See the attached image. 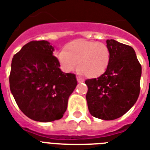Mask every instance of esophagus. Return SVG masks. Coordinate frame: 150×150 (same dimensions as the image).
Wrapping results in <instances>:
<instances>
[{"mask_svg":"<svg viewBox=\"0 0 150 150\" xmlns=\"http://www.w3.org/2000/svg\"><path fill=\"white\" fill-rule=\"evenodd\" d=\"M77 81L78 83H82V82H84V80L82 78H80L79 76H77Z\"/></svg>","mask_w":150,"mask_h":150,"instance_id":"obj_1","label":"esophagus"}]
</instances>
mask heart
<instances>
[{
  "label": "heart",
  "mask_w": 150,
  "mask_h": 150,
  "mask_svg": "<svg viewBox=\"0 0 150 150\" xmlns=\"http://www.w3.org/2000/svg\"><path fill=\"white\" fill-rule=\"evenodd\" d=\"M110 53L103 43L76 40L67 44L58 54L62 69L71 72L78 67L79 71L89 78H96L105 73L109 66Z\"/></svg>",
  "instance_id": "1"
}]
</instances>
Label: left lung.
<instances>
[{"mask_svg":"<svg viewBox=\"0 0 150 150\" xmlns=\"http://www.w3.org/2000/svg\"><path fill=\"white\" fill-rule=\"evenodd\" d=\"M109 66L97 79L85 81L86 98L92 116L102 120L122 117L137 102L140 93L142 66L130 46L107 40Z\"/></svg>","mask_w":150,"mask_h":150,"instance_id":"left-lung-1","label":"left lung"}]
</instances>
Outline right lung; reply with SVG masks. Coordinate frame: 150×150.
Returning <instances> with one entry per match:
<instances>
[{"label": "right lung", "instance_id": "1", "mask_svg": "<svg viewBox=\"0 0 150 150\" xmlns=\"http://www.w3.org/2000/svg\"><path fill=\"white\" fill-rule=\"evenodd\" d=\"M54 50L47 40L31 41L11 64L10 91L16 104L27 117L40 122L62 118L77 86L75 75L60 70Z\"/></svg>", "mask_w": 150, "mask_h": 150}]
</instances>
